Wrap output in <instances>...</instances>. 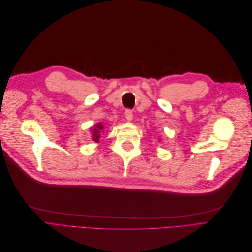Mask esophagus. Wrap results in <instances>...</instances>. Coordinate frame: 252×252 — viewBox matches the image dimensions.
<instances>
[{
	"instance_id": "esophagus-1",
	"label": "esophagus",
	"mask_w": 252,
	"mask_h": 252,
	"mask_svg": "<svg viewBox=\"0 0 252 252\" xmlns=\"http://www.w3.org/2000/svg\"><path fill=\"white\" fill-rule=\"evenodd\" d=\"M124 114H125V118H126V120H127V121H131V120H132V118H133L132 110H130V109H126Z\"/></svg>"
}]
</instances>
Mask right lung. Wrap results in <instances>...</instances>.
Returning <instances> with one entry per match:
<instances>
[{
    "label": "right lung",
    "instance_id": "right-lung-1",
    "mask_svg": "<svg viewBox=\"0 0 252 252\" xmlns=\"http://www.w3.org/2000/svg\"><path fill=\"white\" fill-rule=\"evenodd\" d=\"M103 129H104V126L102 125V123H98V124H96V125H94V129H93V140L95 142V143H97L98 142V139L101 138V132L103 131Z\"/></svg>",
    "mask_w": 252,
    "mask_h": 252
}]
</instances>
